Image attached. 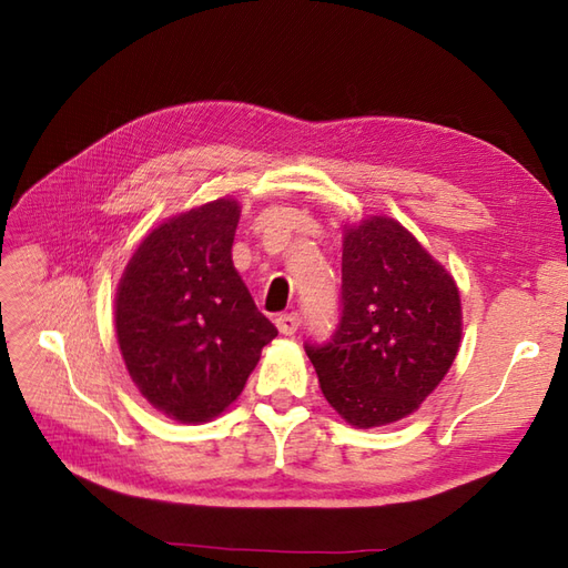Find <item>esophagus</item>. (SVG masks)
<instances>
[{"mask_svg":"<svg viewBox=\"0 0 568 568\" xmlns=\"http://www.w3.org/2000/svg\"><path fill=\"white\" fill-rule=\"evenodd\" d=\"M275 327H277V332H281V334L293 336L297 332V327H300V315H297V312H287V315H281V317L275 320Z\"/></svg>","mask_w":568,"mask_h":568,"instance_id":"34e87169","label":"esophagus"}]
</instances>
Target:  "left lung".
Segmentation results:
<instances>
[{
	"label": "left lung",
	"instance_id": "1",
	"mask_svg": "<svg viewBox=\"0 0 568 568\" xmlns=\"http://www.w3.org/2000/svg\"><path fill=\"white\" fill-rule=\"evenodd\" d=\"M458 344L462 297L444 265L390 216L344 226L339 327L305 346L336 413L361 429L413 415Z\"/></svg>",
	"mask_w": 568,
	"mask_h": 568
}]
</instances>
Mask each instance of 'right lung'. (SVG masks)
I'll return each instance as SVG.
<instances>
[{
  "label": "right lung",
  "instance_id": "1",
  "mask_svg": "<svg viewBox=\"0 0 568 568\" xmlns=\"http://www.w3.org/2000/svg\"><path fill=\"white\" fill-rule=\"evenodd\" d=\"M241 207L214 200L141 241L114 300L116 342L139 393L185 425L222 415L277 329L232 261Z\"/></svg>",
  "mask_w": 568,
  "mask_h": 568
}]
</instances>
